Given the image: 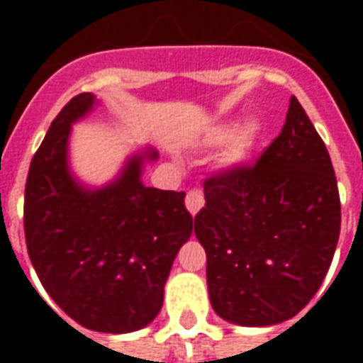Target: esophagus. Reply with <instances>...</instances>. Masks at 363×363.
I'll return each mask as SVG.
<instances>
[{
    "instance_id": "obj_1",
    "label": "esophagus",
    "mask_w": 363,
    "mask_h": 363,
    "mask_svg": "<svg viewBox=\"0 0 363 363\" xmlns=\"http://www.w3.org/2000/svg\"><path fill=\"white\" fill-rule=\"evenodd\" d=\"M205 205V198H203V192L201 190H190V192L186 194V209L190 211V215L196 216L198 215V211L201 209Z\"/></svg>"
}]
</instances>
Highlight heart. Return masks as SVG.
Segmentation results:
<instances>
[{"mask_svg":"<svg viewBox=\"0 0 363 363\" xmlns=\"http://www.w3.org/2000/svg\"><path fill=\"white\" fill-rule=\"evenodd\" d=\"M259 135H262V124L254 118L241 122L239 125L224 122L209 131V135L205 137V145H220L226 141L218 162L224 169H233L250 158Z\"/></svg>","mask_w":363,"mask_h":363,"instance_id":"b5f03b06","label":"heart"}]
</instances>
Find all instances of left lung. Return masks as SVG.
I'll return each instance as SVG.
<instances>
[{
    "instance_id": "8db88e82",
    "label": "left lung",
    "mask_w": 363,
    "mask_h": 363,
    "mask_svg": "<svg viewBox=\"0 0 363 363\" xmlns=\"http://www.w3.org/2000/svg\"><path fill=\"white\" fill-rule=\"evenodd\" d=\"M203 188L194 232L216 315L250 328L298 315L330 269L341 228L332 160L298 99L256 164L209 177Z\"/></svg>"
}]
</instances>
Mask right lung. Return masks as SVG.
<instances>
[{
    "instance_id": "add662e5",
    "label": "right lung",
    "mask_w": 363,
    "mask_h": 363,
    "mask_svg": "<svg viewBox=\"0 0 363 363\" xmlns=\"http://www.w3.org/2000/svg\"><path fill=\"white\" fill-rule=\"evenodd\" d=\"M96 104L90 92L71 99L31 160L26 245L39 281L65 315L94 332L128 333L160 313L173 259L196 220L184 192L143 184L145 164L158 160L150 147L131 154L105 186H86L71 173V125Z\"/></svg>"
}]
</instances>
